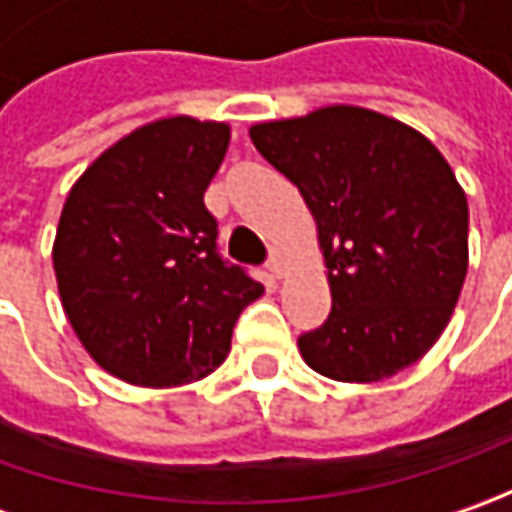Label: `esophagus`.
<instances>
[{
  "instance_id": "34e87169",
  "label": "esophagus",
  "mask_w": 512,
  "mask_h": 512,
  "mask_svg": "<svg viewBox=\"0 0 512 512\" xmlns=\"http://www.w3.org/2000/svg\"><path fill=\"white\" fill-rule=\"evenodd\" d=\"M285 267H287L285 253H282L279 247H270V256H267V270H270L276 279H282V276H285Z\"/></svg>"
}]
</instances>
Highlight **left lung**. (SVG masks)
I'll return each instance as SVG.
<instances>
[{
  "instance_id": "left-lung-1",
  "label": "left lung",
  "mask_w": 512,
  "mask_h": 512,
  "mask_svg": "<svg viewBox=\"0 0 512 512\" xmlns=\"http://www.w3.org/2000/svg\"><path fill=\"white\" fill-rule=\"evenodd\" d=\"M250 139L319 225L333 307L299 336L305 362L336 382H379L419 362L467 276V196L442 153L350 105L253 125Z\"/></svg>"
}]
</instances>
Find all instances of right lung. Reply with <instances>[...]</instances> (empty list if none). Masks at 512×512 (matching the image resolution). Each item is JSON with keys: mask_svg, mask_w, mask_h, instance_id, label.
I'll return each instance as SVG.
<instances>
[{"mask_svg": "<svg viewBox=\"0 0 512 512\" xmlns=\"http://www.w3.org/2000/svg\"><path fill=\"white\" fill-rule=\"evenodd\" d=\"M230 128L170 116L133 130L70 187L53 242L62 307L108 373L142 387L196 382L225 362L262 296L222 259L205 190Z\"/></svg>", "mask_w": 512, "mask_h": 512, "instance_id": "obj_1", "label": "right lung"}]
</instances>
